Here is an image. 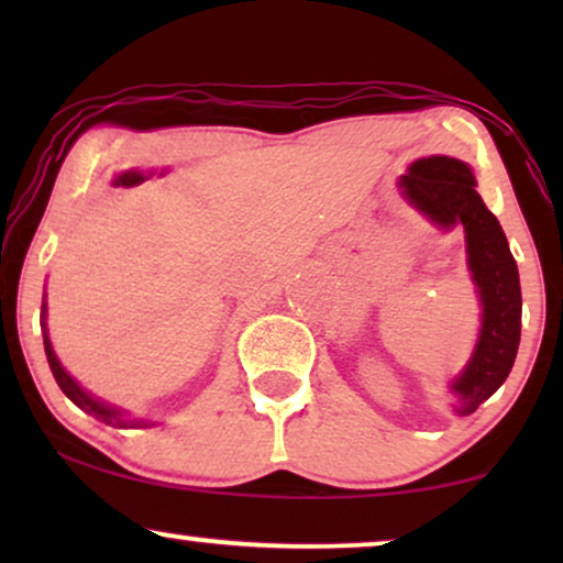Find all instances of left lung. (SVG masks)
Segmentation results:
<instances>
[{"instance_id": "1", "label": "left lung", "mask_w": 563, "mask_h": 563, "mask_svg": "<svg viewBox=\"0 0 563 563\" xmlns=\"http://www.w3.org/2000/svg\"><path fill=\"white\" fill-rule=\"evenodd\" d=\"M402 195L435 225H464L468 268L482 299V330L474 356L453 382L459 415H472L503 387L520 343V276L510 245L495 214L476 191L472 168L464 161L430 156L415 161L402 179Z\"/></svg>"}]
</instances>
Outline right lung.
Here are the masks:
<instances>
[{"label":"right lung","mask_w":563,"mask_h":563,"mask_svg":"<svg viewBox=\"0 0 563 563\" xmlns=\"http://www.w3.org/2000/svg\"><path fill=\"white\" fill-rule=\"evenodd\" d=\"M137 181H143L141 174H122L120 179H118V184H125V187H133V184H137ZM43 343H45V356H48L51 372H53V376H56L60 391H64V395H66L68 399H71V402H74L76 407H81V410L87 412V415H91V418L102 420L104 426H112V428L151 426V422H145V420H125V418H122L120 410H114V407L104 405V402H97L95 397H89L87 391H84V389L79 387V384H76V382L71 379V376L66 374V368L58 364L56 353H53V345H51V341H48V333H45V305H43Z\"/></svg>","instance_id":"right-lung-1"}]
</instances>
